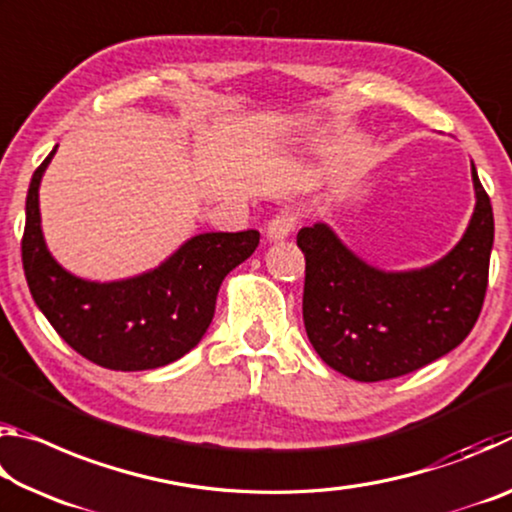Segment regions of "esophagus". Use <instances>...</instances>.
Segmentation results:
<instances>
[{
	"label": "esophagus",
	"mask_w": 512,
	"mask_h": 512,
	"mask_svg": "<svg viewBox=\"0 0 512 512\" xmlns=\"http://www.w3.org/2000/svg\"><path fill=\"white\" fill-rule=\"evenodd\" d=\"M296 216L291 212H280L275 214L271 221L266 225V237L271 241H282L287 239L293 230H296Z\"/></svg>",
	"instance_id": "esophagus-1"
}]
</instances>
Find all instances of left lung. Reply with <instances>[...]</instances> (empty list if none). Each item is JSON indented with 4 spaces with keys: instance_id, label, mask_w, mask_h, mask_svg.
Returning <instances> with one entry per match:
<instances>
[{
    "instance_id": "8db88e82",
    "label": "left lung",
    "mask_w": 512,
    "mask_h": 512,
    "mask_svg": "<svg viewBox=\"0 0 512 512\" xmlns=\"http://www.w3.org/2000/svg\"><path fill=\"white\" fill-rule=\"evenodd\" d=\"M476 205L461 241L438 262L381 271L363 262L327 223L298 232L305 253L302 318L329 368L357 381H381L445 357L481 314L495 219L472 162Z\"/></svg>"
}]
</instances>
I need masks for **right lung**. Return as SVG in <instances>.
<instances>
[{
    "label": "right lung",
    "instance_id": "1",
    "mask_svg": "<svg viewBox=\"0 0 512 512\" xmlns=\"http://www.w3.org/2000/svg\"><path fill=\"white\" fill-rule=\"evenodd\" d=\"M58 146L33 173L22 264L33 300L69 348L110 370H153L196 348L214 318L221 282L255 253L257 230L203 232L160 266L115 282L76 277L49 253L40 225V180Z\"/></svg>",
    "mask_w": 512,
    "mask_h": 512
}]
</instances>
